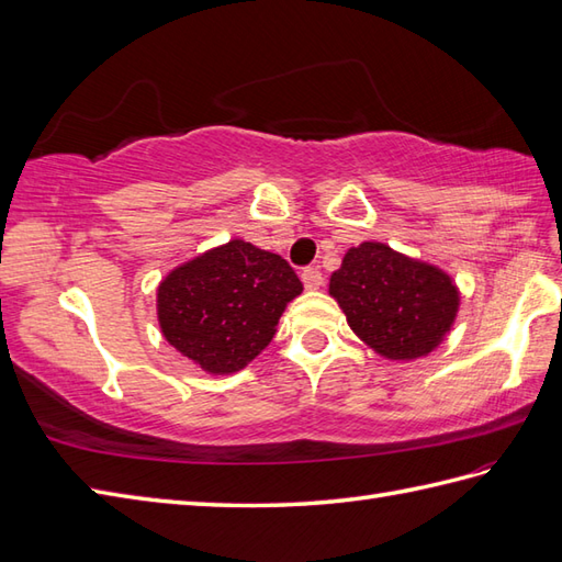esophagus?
I'll use <instances>...</instances> for the list:
<instances>
[{
  "label": "esophagus",
  "instance_id": "1",
  "mask_svg": "<svg viewBox=\"0 0 562 562\" xmlns=\"http://www.w3.org/2000/svg\"><path fill=\"white\" fill-rule=\"evenodd\" d=\"M300 279H303L307 291H317L319 285L324 283V277H322V271L317 267H305L303 273H300Z\"/></svg>",
  "mask_w": 562,
  "mask_h": 562
}]
</instances>
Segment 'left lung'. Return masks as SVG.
<instances>
[{"mask_svg": "<svg viewBox=\"0 0 562 562\" xmlns=\"http://www.w3.org/2000/svg\"><path fill=\"white\" fill-rule=\"evenodd\" d=\"M328 293L350 328L389 360H415L441 344L456 322L460 293L439 267L384 243L350 248L331 273Z\"/></svg>", "mask_w": 562, "mask_h": 562, "instance_id": "obj_1", "label": "left lung"}]
</instances>
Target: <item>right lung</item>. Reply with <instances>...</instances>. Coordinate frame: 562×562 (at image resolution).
<instances>
[{"label": "right lung", "instance_id": "1", "mask_svg": "<svg viewBox=\"0 0 562 562\" xmlns=\"http://www.w3.org/2000/svg\"><path fill=\"white\" fill-rule=\"evenodd\" d=\"M300 293L303 283L283 257L236 238L159 283V326L204 372L231 374L271 344L285 305Z\"/></svg>", "mask_w": 562, "mask_h": 562}]
</instances>
